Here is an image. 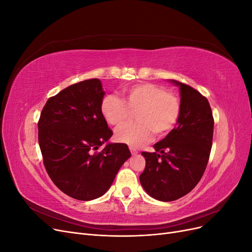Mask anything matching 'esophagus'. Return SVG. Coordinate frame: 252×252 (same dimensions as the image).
<instances>
[{"label":"esophagus","instance_id":"obj_1","mask_svg":"<svg viewBox=\"0 0 252 252\" xmlns=\"http://www.w3.org/2000/svg\"><path fill=\"white\" fill-rule=\"evenodd\" d=\"M130 152H131V155H132V156H136V155L139 154L138 150H135L134 148H130Z\"/></svg>","mask_w":252,"mask_h":252}]
</instances>
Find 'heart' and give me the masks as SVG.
<instances>
[{
  "label": "heart",
  "instance_id": "b5f03b06",
  "mask_svg": "<svg viewBox=\"0 0 252 252\" xmlns=\"http://www.w3.org/2000/svg\"><path fill=\"white\" fill-rule=\"evenodd\" d=\"M125 101L113 94L106 95L101 105L105 120L119 126L131 117L138 122L122 125L116 130V139L130 147H140L148 142L152 132L162 136L177 124L181 112L179 98L155 84L143 83L124 89Z\"/></svg>",
  "mask_w": 252,
  "mask_h": 252
}]
</instances>
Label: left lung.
<instances>
[{
	"label": "left lung",
	"instance_id": "8db88e82",
	"mask_svg": "<svg viewBox=\"0 0 252 252\" xmlns=\"http://www.w3.org/2000/svg\"><path fill=\"white\" fill-rule=\"evenodd\" d=\"M180 88L181 112L177 127L142 152L146 166L141 185L151 197L171 202L196 186L207 166L213 136V117L207 98L186 84L170 80Z\"/></svg>",
	"mask_w": 252,
	"mask_h": 252
}]
</instances>
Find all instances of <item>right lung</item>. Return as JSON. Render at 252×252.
Instances as JSON below:
<instances>
[{"instance_id": "add662e5", "label": "right lung", "mask_w": 252, "mask_h": 252, "mask_svg": "<svg viewBox=\"0 0 252 252\" xmlns=\"http://www.w3.org/2000/svg\"><path fill=\"white\" fill-rule=\"evenodd\" d=\"M104 95L98 79L73 84L48 98L37 124L45 168L61 191L75 200L102 196L131 157L126 144L108 142L112 130L101 110Z\"/></svg>"}]
</instances>
